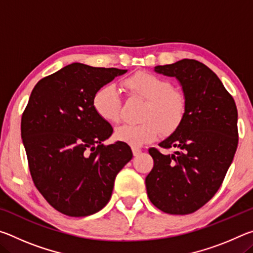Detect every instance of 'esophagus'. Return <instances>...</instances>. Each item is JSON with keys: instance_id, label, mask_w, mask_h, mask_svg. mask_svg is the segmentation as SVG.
I'll use <instances>...</instances> for the list:
<instances>
[{"instance_id": "obj_1", "label": "esophagus", "mask_w": 253, "mask_h": 253, "mask_svg": "<svg viewBox=\"0 0 253 253\" xmlns=\"http://www.w3.org/2000/svg\"><path fill=\"white\" fill-rule=\"evenodd\" d=\"M140 153H142V151H140L139 148H137V147H132V154H134V156H138Z\"/></svg>"}]
</instances>
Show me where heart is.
I'll return each instance as SVG.
<instances>
[{"label": "heart", "mask_w": 253, "mask_h": 253, "mask_svg": "<svg viewBox=\"0 0 253 253\" xmlns=\"http://www.w3.org/2000/svg\"><path fill=\"white\" fill-rule=\"evenodd\" d=\"M123 87L132 97L145 100L140 113L142 123L125 124L115 131V138L130 146L138 147L170 134L181 126L186 115V98L173 88L169 80L149 71H137L123 80ZM93 108L100 118L108 123H118L122 117V99L111 84L102 85L92 98Z\"/></svg>", "instance_id": "b5f03b06"}]
</instances>
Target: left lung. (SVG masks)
<instances>
[{
    "label": "left lung",
    "mask_w": 253,
    "mask_h": 253,
    "mask_svg": "<svg viewBox=\"0 0 253 253\" xmlns=\"http://www.w3.org/2000/svg\"><path fill=\"white\" fill-rule=\"evenodd\" d=\"M175 77L186 98V115L173 134L161 142L173 154L149 148L154 166L146 179L148 199L169 214H190L219 190L238 147V110L217 76L202 62L183 59L156 66Z\"/></svg>",
    "instance_id": "8db88e82"
}]
</instances>
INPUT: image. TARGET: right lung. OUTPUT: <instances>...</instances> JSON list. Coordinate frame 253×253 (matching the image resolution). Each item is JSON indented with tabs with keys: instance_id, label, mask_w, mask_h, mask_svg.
I'll return each mask as SVG.
<instances>
[{
	"instance_id": "obj_1",
	"label": "right lung",
	"mask_w": 253,
	"mask_h": 253,
	"mask_svg": "<svg viewBox=\"0 0 253 253\" xmlns=\"http://www.w3.org/2000/svg\"><path fill=\"white\" fill-rule=\"evenodd\" d=\"M126 72L75 62L41 79L29 98L21 137L30 173L46 202L66 215L100 211L131 160L126 143L102 144L113 127L92 104L98 89Z\"/></svg>"
}]
</instances>
